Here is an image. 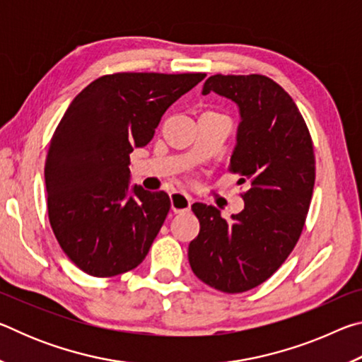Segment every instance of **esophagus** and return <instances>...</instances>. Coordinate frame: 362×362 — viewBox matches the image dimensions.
<instances>
[{
	"instance_id": "34e87169",
	"label": "esophagus",
	"mask_w": 362,
	"mask_h": 362,
	"mask_svg": "<svg viewBox=\"0 0 362 362\" xmlns=\"http://www.w3.org/2000/svg\"><path fill=\"white\" fill-rule=\"evenodd\" d=\"M189 206H192V198H189L188 194L182 193V192L170 193V207H173V211L175 214L188 211Z\"/></svg>"
}]
</instances>
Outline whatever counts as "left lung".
Here are the masks:
<instances>
[{
	"mask_svg": "<svg viewBox=\"0 0 362 362\" xmlns=\"http://www.w3.org/2000/svg\"><path fill=\"white\" fill-rule=\"evenodd\" d=\"M216 93L240 108L230 170L247 183L244 209L225 220L214 206L194 203L199 235L188 260L203 283L226 293L254 289L292 252L315 187V153L296 102L263 75H214L203 94Z\"/></svg>",
	"mask_w": 362,
	"mask_h": 362,
	"instance_id": "1",
	"label": "left lung"
}]
</instances>
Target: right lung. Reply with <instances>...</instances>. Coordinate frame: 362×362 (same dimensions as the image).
<instances>
[{
	"mask_svg": "<svg viewBox=\"0 0 362 362\" xmlns=\"http://www.w3.org/2000/svg\"><path fill=\"white\" fill-rule=\"evenodd\" d=\"M206 73H115L79 93L49 144L45 180L52 231L66 257L95 278L142 263L170 209L164 192L131 187L129 155L164 112Z\"/></svg>",
	"mask_w": 362,
	"mask_h": 362,
	"instance_id": "right-lung-1",
	"label": "right lung"
}]
</instances>
